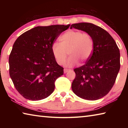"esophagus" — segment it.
Returning a JSON list of instances; mask_svg holds the SVG:
<instances>
[{
	"mask_svg": "<svg viewBox=\"0 0 128 128\" xmlns=\"http://www.w3.org/2000/svg\"><path fill=\"white\" fill-rule=\"evenodd\" d=\"M70 69L65 68V69H64V73H67V72H69V71H70Z\"/></svg>",
	"mask_w": 128,
	"mask_h": 128,
	"instance_id": "obj_1",
	"label": "esophagus"
}]
</instances>
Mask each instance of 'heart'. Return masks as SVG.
I'll return each instance as SVG.
<instances>
[{"label": "heart", "instance_id": "heart-1", "mask_svg": "<svg viewBox=\"0 0 128 128\" xmlns=\"http://www.w3.org/2000/svg\"><path fill=\"white\" fill-rule=\"evenodd\" d=\"M60 43L54 42L51 46L52 55L59 65L65 62L68 51L70 56L66 66L72 67L78 64L79 60H88L94 50V40L89 33L70 30L60 36Z\"/></svg>", "mask_w": 128, "mask_h": 128}]
</instances>
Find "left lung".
Segmentation results:
<instances>
[{"label":"left lung","mask_w":128,"mask_h":128,"mask_svg":"<svg viewBox=\"0 0 128 128\" xmlns=\"http://www.w3.org/2000/svg\"><path fill=\"white\" fill-rule=\"evenodd\" d=\"M89 33L94 40V50L85 65L74 69L73 92L82 99L95 100L107 95L115 82L120 68V50L108 32L92 23L74 24L72 28Z\"/></svg>","instance_id":"obj_1"}]
</instances>
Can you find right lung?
<instances>
[{
  "label": "right lung",
  "instance_id": "add662e5",
  "mask_svg": "<svg viewBox=\"0 0 128 128\" xmlns=\"http://www.w3.org/2000/svg\"><path fill=\"white\" fill-rule=\"evenodd\" d=\"M70 25L36 26L15 41L9 57L10 75L16 89L25 98L39 100L53 92L55 82L63 74L51 46Z\"/></svg>",
  "mask_w": 128,
  "mask_h": 128
}]
</instances>
